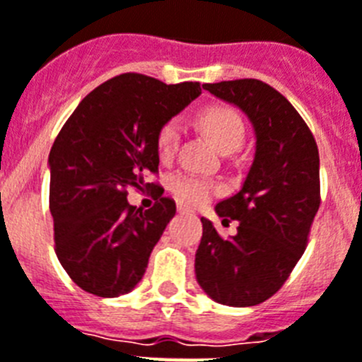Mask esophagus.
Instances as JSON below:
<instances>
[{"label": "esophagus", "instance_id": "esophagus-1", "mask_svg": "<svg viewBox=\"0 0 362 362\" xmlns=\"http://www.w3.org/2000/svg\"><path fill=\"white\" fill-rule=\"evenodd\" d=\"M178 214H189V209L186 208V206H178Z\"/></svg>", "mask_w": 362, "mask_h": 362}]
</instances>
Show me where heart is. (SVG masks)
I'll return each mask as SVG.
<instances>
[{
	"mask_svg": "<svg viewBox=\"0 0 362 362\" xmlns=\"http://www.w3.org/2000/svg\"><path fill=\"white\" fill-rule=\"evenodd\" d=\"M200 127L211 138L223 153H233L241 147L245 139V123L238 112L230 106H209L200 114ZM182 127L180 119L165 121L158 132V153L163 160H171L180 145ZM169 189L186 204H202L217 193V186L206 176L191 175V173H175L169 178Z\"/></svg>",
	"mask_w": 362,
	"mask_h": 362,
	"instance_id": "obj_1",
	"label": "heart"
}]
</instances>
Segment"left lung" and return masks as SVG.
Listing matches in <instances>:
<instances>
[{"mask_svg":"<svg viewBox=\"0 0 362 362\" xmlns=\"http://www.w3.org/2000/svg\"><path fill=\"white\" fill-rule=\"evenodd\" d=\"M238 105L256 130V154L241 189L217 204L238 233L221 238L202 221L197 281L223 305L248 308L269 300L287 281L308 247L320 208V160L308 123L278 90L257 78L204 84Z\"/></svg>","mask_w":362,"mask_h":362,"instance_id":"8db88e82","label":"left lung"}]
</instances>
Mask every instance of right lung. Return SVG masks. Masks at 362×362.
I'll return each instance as SVG.
<instances>
[{
    "label": "right lung",
    "instance_id": "right-lung-1",
    "mask_svg": "<svg viewBox=\"0 0 362 362\" xmlns=\"http://www.w3.org/2000/svg\"><path fill=\"white\" fill-rule=\"evenodd\" d=\"M200 93V83L165 84L123 73L75 108L49 153V209L54 252L83 291L114 298L134 289L148 256L176 214L158 175V132ZM154 187L153 209L126 200L128 187Z\"/></svg>",
    "mask_w": 362,
    "mask_h": 362
}]
</instances>
